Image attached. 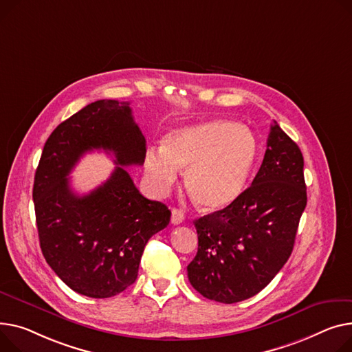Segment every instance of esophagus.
I'll use <instances>...</instances> for the list:
<instances>
[{
    "label": "esophagus",
    "mask_w": 352,
    "mask_h": 352,
    "mask_svg": "<svg viewBox=\"0 0 352 352\" xmlns=\"http://www.w3.org/2000/svg\"><path fill=\"white\" fill-rule=\"evenodd\" d=\"M182 221H184V214L181 212V210L173 209V212H171V223L173 225H179Z\"/></svg>",
    "instance_id": "34e87169"
}]
</instances>
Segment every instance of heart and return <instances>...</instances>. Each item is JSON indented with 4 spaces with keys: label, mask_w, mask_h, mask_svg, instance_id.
<instances>
[{
    "label": "heart",
    "mask_w": 352,
    "mask_h": 352,
    "mask_svg": "<svg viewBox=\"0 0 352 352\" xmlns=\"http://www.w3.org/2000/svg\"><path fill=\"white\" fill-rule=\"evenodd\" d=\"M259 155L253 133L230 120H209L173 130L162 148H150L144 166L155 191L164 192L185 170V188L209 212L226 209L243 194Z\"/></svg>",
    "instance_id": "b5f03b06"
}]
</instances>
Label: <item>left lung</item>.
<instances>
[{"label":"left lung","instance_id":"obj_1","mask_svg":"<svg viewBox=\"0 0 352 352\" xmlns=\"http://www.w3.org/2000/svg\"><path fill=\"white\" fill-rule=\"evenodd\" d=\"M302 167L298 146L273 120L252 185L235 204L194 222L198 252L186 270L198 293L232 304L272 282L293 252L307 205Z\"/></svg>","mask_w":352,"mask_h":352}]
</instances>
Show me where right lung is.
I'll list each match as a JSON object with an SVG mask.
<instances>
[{"mask_svg": "<svg viewBox=\"0 0 352 352\" xmlns=\"http://www.w3.org/2000/svg\"><path fill=\"white\" fill-rule=\"evenodd\" d=\"M99 148L115 154L118 167L96 190L78 196L65 177L85 152ZM144 158L146 138L129 102H93L46 140L32 191L39 245L74 292L93 298L124 292L148 239L170 223L171 210L140 194L124 168Z\"/></svg>", "mask_w": 352, "mask_h": 352, "instance_id": "1", "label": "right lung"}]
</instances>
